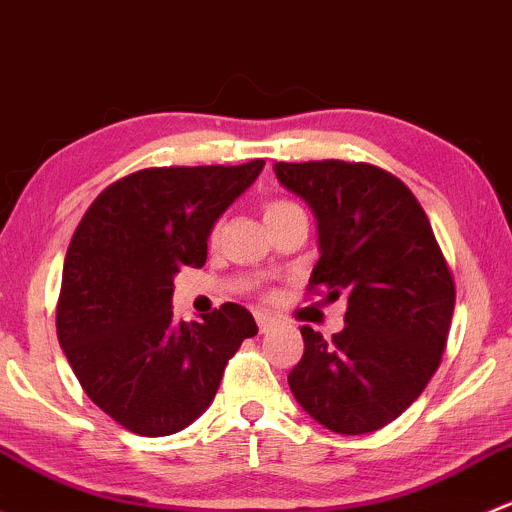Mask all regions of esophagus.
Listing matches in <instances>:
<instances>
[{
    "label": "esophagus",
    "mask_w": 512,
    "mask_h": 512,
    "mask_svg": "<svg viewBox=\"0 0 512 512\" xmlns=\"http://www.w3.org/2000/svg\"><path fill=\"white\" fill-rule=\"evenodd\" d=\"M255 321H257V326H260L262 333H265L267 328H272V324H274L272 316L265 314V311H255Z\"/></svg>",
    "instance_id": "obj_1"
}]
</instances>
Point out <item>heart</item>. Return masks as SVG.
Segmentation results:
<instances>
[{"instance_id":"b5f03b06","label":"heart","mask_w":512,"mask_h":512,"mask_svg":"<svg viewBox=\"0 0 512 512\" xmlns=\"http://www.w3.org/2000/svg\"><path fill=\"white\" fill-rule=\"evenodd\" d=\"M284 208H292V203H272V206L267 208V213H277V211H284Z\"/></svg>"}]
</instances>
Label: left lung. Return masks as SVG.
Segmentation results:
<instances>
[{"mask_svg":"<svg viewBox=\"0 0 512 512\" xmlns=\"http://www.w3.org/2000/svg\"><path fill=\"white\" fill-rule=\"evenodd\" d=\"M311 208L319 262L311 287L348 294L331 341L301 328L289 373L301 410L336 434H368L400 417L439 368L454 314V279L412 191L387 171L346 161L274 164Z\"/></svg>","mask_w":512,"mask_h":512,"instance_id":"8db88e82","label":"left lung"}]
</instances>
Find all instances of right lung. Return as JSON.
<instances>
[{
    "mask_svg": "<svg viewBox=\"0 0 512 512\" xmlns=\"http://www.w3.org/2000/svg\"><path fill=\"white\" fill-rule=\"evenodd\" d=\"M242 166L144 169L95 198L68 245L56 328L85 395L139 437H169L211 407L250 311L174 321V277L203 267L218 218L260 176Z\"/></svg>",
    "mask_w": 512,
    "mask_h": 512,
    "instance_id": "obj_1",
    "label": "right lung"
}]
</instances>
